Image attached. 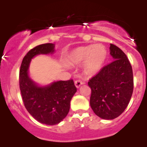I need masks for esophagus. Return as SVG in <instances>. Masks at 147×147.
Masks as SVG:
<instances>
[{
  "label": "esophagus",
  "mask_w": 147,
  "mask_h": 147,
  "mask_svg": "<svg viewBox=\"0 0 147 147\" xmlns=\"http://www.w3.org/2000/svg\"><path fill=\"white\" fill-rule=\"evenodd\" d=\"M82 84H84V82H83L82 81H81V80H76V81H75V86L77 88H80Z\"/></svg>",
  "instance_id": "1"
}]
</instances>
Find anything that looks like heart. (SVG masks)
I'll return each mask as SVG.
<instances>
[{"label": "heart", "instance_id": "heart-1", "mask_svg": "<svg viewBox=\"0 0 147 147\" xmlns=\"http://www.w3.org/2000/svg\"><path fill=\"white\" fill-rule=\"evenodd\" d=\"M107 57V50L102 45H85L73 49L67 55L69 64H80L85 61V71L89 74H97L105 65Z\"/></svg>", "mask_w": 147, "mask_h": 147}]
</instances>
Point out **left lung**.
Wrapping results in <instances>:
<instances>
[{"mask_svg":"<svg viewBox=\"0 0 147 147\" xmlns=\"http://www.w3.org/2000/svg\"><path fill=\"white\" fill-rule=\"evenodd\" d=\"M110 51L114 60L88 82L91 88L90 107L98 117L107 120L124 112L134 87L132 68L127 55L113 44H110Z\"/></svg>","mask_w":147,"mask_h":147,"instance_id":"obj_1","label":"left lung"}]
</instances>
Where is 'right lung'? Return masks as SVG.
Instances as JSON below:
<instances>
[{
    "instance_id": "right-lung-1",
    "label": "right lung",
    "mask_w": 147,
    "mask_h": 147,
    "mask_svg": "<svg viewBox=\"0 0 147 147\" xmlns=\"http://www.w3.org/2000/svg\"><path fill=\"white\" fill-rule=\"evenodd\" d=\"M54 45L45 43L31 49L23 57L19 74V85L24 106L37 121L47 125L59 124L67 115L76 88L73 80L58 81L39 87L29 78L28 70L32 58L38 54H52Z\"/></svg>"
}]
</instances>
